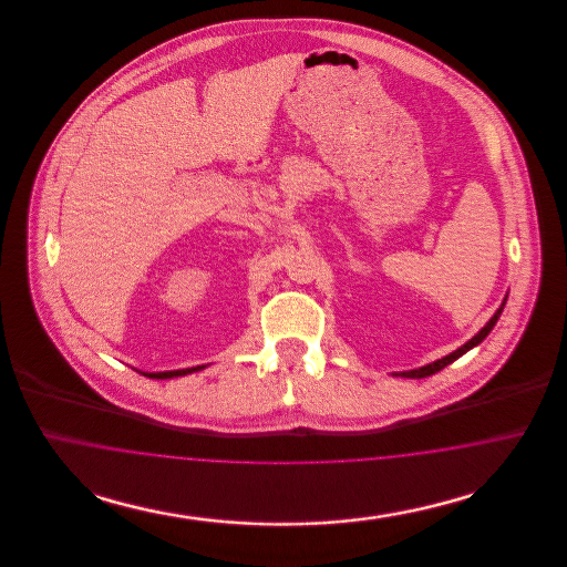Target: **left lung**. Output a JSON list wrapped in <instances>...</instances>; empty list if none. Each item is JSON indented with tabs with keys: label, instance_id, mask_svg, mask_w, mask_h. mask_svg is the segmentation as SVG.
Here are the masks:
<instances>
[{
	"label": "left lung",
	"instance_id": "left-lung-1",
	"mask_svg": "<svg viewBox=\"0 0 567 567\" xmlns=\"http://www.w3.org/2000/svg\"><path fill=\"white\" fill-rule=\"evenodd\" d=\"M504 306H506V299H504V303L497 308V312L491 317V321L470 340V342H465L461 349H457L455 352H451V354H446V357H442V359H437V361H433L430 365H425V368H419V370H410V372H402V377L404 378H425L432 377L435 372H440L442 368H446L449 363H453V361H457L461 354H465V352L470 351V349H474V347H478L483 340H485L486 336L491 333V329L495 327L497 323V319H499V315H502V310H504Z\"/></svg>",
	"mask_w": 567,
	"mask_h": 567
}]
</instances>
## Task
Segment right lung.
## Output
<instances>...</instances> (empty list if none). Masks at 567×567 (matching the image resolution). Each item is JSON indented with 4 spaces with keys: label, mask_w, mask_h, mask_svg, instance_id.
Returning a JSON list of instances; mask_svg holds the SVG:
<instances>
[{
    "label": "right lung",
    "mask_w": 567,
    "mask_h": 567,
    "mask_svg": "<svg viewBox=\"0 0 567 567\" xmlns=\"http://www.w3.org/2000/svg\"><path fill=\"white\" fill-rule=\"evenodd\" d=\"M202 368H204V365H202ZM202 368L197 365V368H189V370H176V372H157V374H155V372H153V374H148V372H146L144 377L162 378V380L163 378L185 377V374H190V372H197V370H202Z\"/></svg>",
    "instance_id": "right-lung-1"
}]
</instances>
